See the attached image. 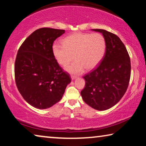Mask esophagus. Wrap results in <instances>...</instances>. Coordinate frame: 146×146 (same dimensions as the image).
<instances>
[{
	"mask_svg": "<svg viewBox=\"0 0 146 146\" xmlns=\"http://www.w3.org/2000/svg\"><path fill=\"white\" fill-rule=\"evenodd\" d=\"M71 79H72L73 80H74L76 78H77V77H76V76H74V75H71Z\"/></svg>",
	"mask_w": 146,
	"mask_h": 146,
	"instance_id": "esophagus-1",
	"label": "esophagus"
}]
</instances>
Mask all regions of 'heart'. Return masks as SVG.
I'll use <instances>...</instances> for the list:
<instances>
[{"label": "heart", "instance_id": "b5f03b06", "mask_svg": "<svg viewBox=\"0 0 146 146\" xmlns=\"http://www.w3.org/2000/svg\"><path fill=\"white\" fill-rule=\"evenodd\" d=\"M106 48V41L102 34L75 33L66 37L63 45L53 44L52 52L58 63L62 66H67L75 59L66 70L74 75H80L85 69L92 70L100 64L105 56Z\"/></svg>", "mask_w": 146, "mask_h": 146}]
</instances>
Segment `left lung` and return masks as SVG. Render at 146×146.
<instances>
[{"mask_svg": "<svg viewBox=\"0 0 146 146\" xmlns=\"http://www.w3.org/2000/svg\"><path fill=\"white\" fill-rule=\"evenodd\" d=\"M105 39V56L99 66L86 75L85 87L80 94L88 105L98 110H106L119 102L127 91L131 77V60L124 44L118 36L103 29Z\"/></svg>", "mask_w": 146, "mask_h": 146, "instance_id": "1", "label": "left lung"}]
</instances>
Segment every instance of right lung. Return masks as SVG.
<instances>
[{"instance_id":"1","label":"right lung","mask_w":146,"mask_h":146,"mask_svg":"<svg viewBox=\"0 0 146 146\" xmlns=\"http://www.w3.org/2000/svg\"><path fill=\"white\" fill-rule=\"evenodd\" d=\"M64 30L41 28L32 33L18 50L15 78L19 93L34 108L46 109L61 100L71 82L55 59L52 44Z\"/></svg>"}]
</instances>
